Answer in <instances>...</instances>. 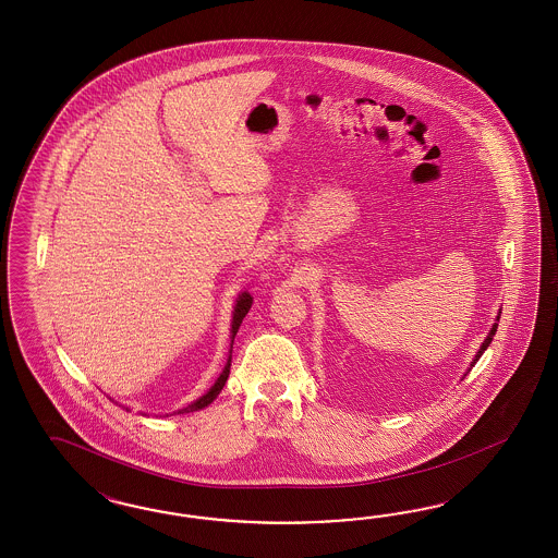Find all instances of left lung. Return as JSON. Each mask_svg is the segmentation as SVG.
Here are the masks:
<instances>
[{
  "instance_id": "left-lung-1",
  "label": "left lung",
  "mask_w": 558,
  "mask_h": 558,
  "mask_svg": "<svg viewBox=\"0 0 558 558\" xmlns=\"http://www.w3.org/2000/svg\"><path fill=\"white\" fill-rule=\"evenodd\" d=\"M497 325H499V315H497V323H493V327H490L489 336L485 338V341H483V345H481V350L476 352V355H474L473 364H471V368H473L474 364L478 362V357L483 355V352L489 348L490 341H493V336H495V331H497ZM471 368H469V372H471ZM466 376V374H464Z\"/></svg>"
}]
</instances>
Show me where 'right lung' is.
Masks as SVG:
<instances>
[{
  "label": "right lung",
  "mask_w": 558,
  "mask_h": 558,
  "mask_svg": "<svg viewBox=\"0 0 558 558\" xmlns=\"http://www.w3.org/2000/svg\"><path fill=\"white\" fill-rule=\"evenodd\" d=\"M252 303H254V301H252L250 292H241V294H239V299H236L235 303V311H233V322H231V348H233V339H235L236 331H239V325L243 322V317L250 313ZM229 371H231V352H229V360H227L225 371L220 372L217 383H215L210 389L206 390V395H203L201 399H196L194 403H190V405L184 407V409L175 411V413L184 415V413H190V411H198V409H204V407L210 405V403L219 397V392L222 390V387H225V383H227V378H229Z\"/></svg>",
  "instance_id": "add662e5"
}]
</instances>
